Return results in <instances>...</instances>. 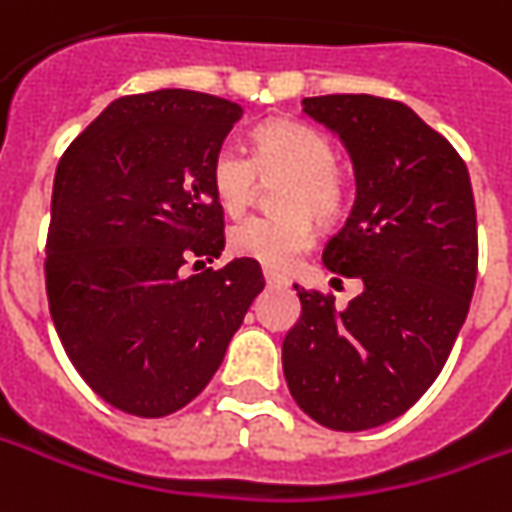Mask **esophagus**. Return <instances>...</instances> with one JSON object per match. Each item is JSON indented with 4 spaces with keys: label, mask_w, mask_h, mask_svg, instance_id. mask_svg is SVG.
Segmentation results:
<instances>
[{
    "label": "esophagus",
    "mask_w": 512,
    "mask_h": 512,
    "mask_svg": "<svg viewBox=\"0 0 512 512\" xmlns=\"http://www.w3.org/2000/svg\"><path fill=\"white\" fill-rule=\"evenodd\" d=\"M263 277H266V285L269 288H280V285H288V280H285L283 274H277V271H263Z\"/></svg>",
    "instance_id": "esophagus-1"
}]
</instances>
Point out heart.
Segmentation results:
<instances>
[{"label":"heart","mask_w":512,"mask_h":512,"mask_svg":"<svg viewBox=\"0 0 512 512\" xmlns=\"http://www.w3.org/2000/svg\"><path fill=\"white\" fill-rule=\"evenodd\" d=\"M257 179H288L277 193V207L285 212L235 224L229 229V249L266 269H285L314 243L307 212L319 221H333L347 204L333 145L311 125L274 120L255 131L252 156L235 145H221L212 156V196L227 215H241L252 204Z\"/></svg>","instance_id":"heart-1"}]
</instances>
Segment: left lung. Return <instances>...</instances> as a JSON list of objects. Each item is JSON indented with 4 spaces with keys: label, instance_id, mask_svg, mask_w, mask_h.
I'll use <instances>...</instances> for the list:
<instances>
[{
    "label": "left lung",
    "instance_id": "1",
    "mask_svg": "<svg viewBox=\"0 0 512 512\" xmlns=\"http://www.w3.org/2000/svg\"><path fill=\"white\" fill-rule=\"evenodd\" d=\"M302 111L353 162L356 201L322 260L364 288L336 311L294 285L302 314L283 339L285 384L316 423L375 429L415 406L465 325L476 285L471 176L451 142L398 100L305 97Z\"/></svg>",
    "mask_w": 512,
    "mask_h": 512
}]
</instances>
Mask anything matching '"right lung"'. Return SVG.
<instances>
[{
  "mask_svg": "<svg viewBox=\"0 0 512 512\" xmlns=\"http://www.w3.org/2000/svg\"><path fill=\"white\" fill-rule=\"evenodd\" d=\"M241 117L238 103L187 89L120 97L58 162L44 266L52 322L83 381L128 415L193 401L266 285L246 257L182 271L224 252L210 162Z\"/></svg>",
  "mask_w": 512,
  "mask_h": 512,
  "instance_id": "obj_1",
  "label": "right lung"
}]
</instances>
